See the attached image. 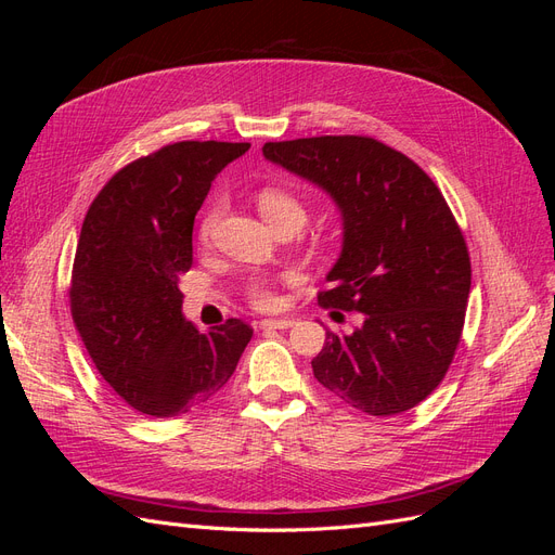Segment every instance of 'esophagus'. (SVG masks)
Segmentation results:
<instances>
[{
    "label": "esophagus",
    "instance_id": "34e87169",
    "mask_svg": "<svg viewBox=\"0 0 555 555\" xmlns=\"http://www.w3.org/2000/svg\"><path fill=\"white\" fill-rule=\"evenodd\" d=\"M296 322L292 317H278V319H261V328H280V331H284V328H292Z\"/></svg>",
    "mask_w": 555,
    "mask_h": 555
}]
</instances>
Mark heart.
<instances>
[{"label": "heart", "mask_w": 555, "mask_h": 555, "mask_svg": "<svg viewBox=\"0 0 555 555\" xmlns=\"http://www.w3.org/2000/svg\"><path fill=\"white\" fill-rule=\"evenodd\" d=\"M257 206H259V212L263 215V220L273 229H280L284 224H296V227L306 224V217H308L306 206L300 204V201L287 190L263 188L257 196ZM220 212H222V201H212L210 208L204 215V220H201V229H198L201 238L204 241L210 238V233L217 227V220H220ZM247 296L257 308H275L278 306V296L271 287V282L263 278H257L249 282Z\"/></svg>", "instance_id": "1"}]
</instances>
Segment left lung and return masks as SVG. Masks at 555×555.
<instances>
[{"label": "left lung", "mask_w": 555, "mask_h": 555, "mask_svg": "<svg viewBox=\"0 0 555 555\" xmlns=\"http://www.w3.org/2000/svg\"><path fill=\"white\" fill-rule=\"evenodd\" d=\"M263 157L324 190L343 217V249L322 308L354 310L326 331L312 373L373 416L412 410L447 375L469 296V257L442 192L398 150L367 137L266 143Z\"/></svg>", "instance_id": "1"}]
</instances>
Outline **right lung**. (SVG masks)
<instances>
[{
	"label": "right lung",
	"instance_id": "add662e5",
	"mask_svg": "<svg viewBox=\"0 0 555 555\" xmlns=\"http://www.w3.org/2000/svg\"><path fill=\"white\" fill-rule=\"evenodd\" d=\"M249 143L180 141L117 171L80 229L72 314L96 371L133 410L180 416L210 400L238 365L241 319L201 333L182 314L178 275L210 184Z\"/></svg>",
	"mask_w": 555,
	"mask_h": 555
}]
</instances>
